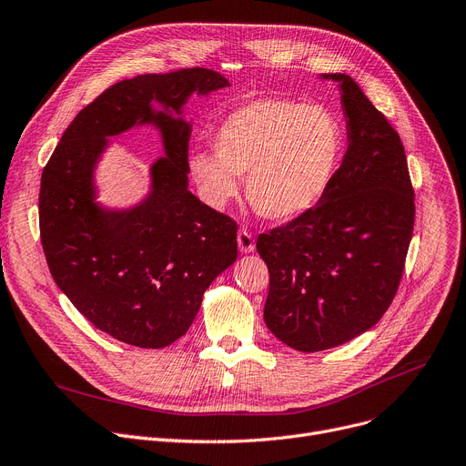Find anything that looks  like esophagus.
I'll use <instances>...</instances> for the list:
<instances>
[{
	"mask_svg": "<svg viewBox=\"0 0 466 466\" xmlns=\"http://www.w3.org/2000/svg\"><path fill=\"white\" fill-rule=\"evenodd\" d=\"M238 247L241 252H245V255H248V252L255 250V238H252V234L248 230H239L238 232Z\"/></svg>",
	"mask_w": 466,
	"mask_h": 466,
	"instance_id": "1",
	"label": "esophagus"
}]
</instances>
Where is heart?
<instances>
[{"label": "heart", "instance_id": "b5f03b06", "mask_svg": "<svg viewBox=\"0 0 466 466\" xmlns=\"http://www.w3.org/2000/svg\"><path fill=\"white\" fill-rule=\"evenodd\" d=\"M216 154L200 150L189 171L204 198L225 208L239 193L271 223H288L327 193L346 150L342 120L323 106L258 98L228 113L214 132Z\"/></svg>", "mask_w": 466, "mask_h": 466}]
</instances>
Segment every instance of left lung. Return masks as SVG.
<instances>
[{
	"mask_svg": "<svg viewBox=\"0 0 466 466\" xmlns=\"http://www.w3.org/2000/svg\"><path fill=\"white\" fill-rule=\"evenodd\" d=\"M321 77L340 91L346 156L312 209L257 241L269 269L266 325L303 353L342 346L383 318L414 227V193L398 132L351 76Z\"/></svg>",
	"mask_w": 466,
	"mask_h": 466,
	"instance_id": "obj_1",
	"label": "left lung"
}]
</instances>
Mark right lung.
Returning a JSON list of instances; mask_svg holds the SVG:
<instances>
[{"instance_id":"right-lung-1","label":"right lung","mask_w":466,"mask_h":466,"mask_svg":"<svg viewBox=\"0 0 466 466\" xmlns=\"http://www.w3.org/2000/svg\"><path fill=\"white\" fill-rule=\"evenodd\" d=\"M221 74L184 68L122 79L81 109L42 171L40 239L56 284L96 329L159 350L191 327L204 291L238 258V225L189 191L193 95L228 87ZM154 125L165 157L147 195L128 208L97 200L96 168L116 137Z\"/></svg>"}]
</instances>
